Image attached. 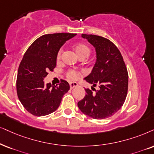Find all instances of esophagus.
Here are the masks:
<instances>
[{
	"label": "esophagus",
	"mask_w": 154,
	"mask_h": 154,
	"mask_svg": "<svg viewBox=\"0 0 154 154\" xmlns=\"http://www.w3.org/2000/svg\"><path fill=\"white\" fill-rule=\"evenodd\" d=\"M69 86H70V89H73L74 87H76L78 86V84L77 82H69Z\"/></svg>",
	"instance_id": "1"
}]
</instances>
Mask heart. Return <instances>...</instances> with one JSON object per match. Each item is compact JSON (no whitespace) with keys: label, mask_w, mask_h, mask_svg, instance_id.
<instances>
[{"label":"heart","mask_w":154,"mask_h":154,"mask_svg":"<svg viewBox=\"0 0 154 154\" xmlns=\"http://www.w3.org/2000/svg\"><path fill=\"white\" fill-rule=\"evenodd\" d=\"M75 51L77 54H78L79 57H87L90 53V48H89L87 45L84 43H78L77 44L75 47ZM63 52V49L60 48L57 54V60H60ZM66 77L70 80H75L78 78L79 72L77 71L74 70V69H69L66 72Z\"/></svg>","instance_id":"obj_1"}]
</instances>
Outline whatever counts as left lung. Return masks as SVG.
<instances>
[{
	"mask_svg": "<svg viewBox=\"0 0 154 154\" xmlns=\"http://www.w3.org/2000/svg\"><path fill=\"white\" fill-rule=\"evenodd\" d=\"M95 48L97 61L90 75L85 77L91 87L77 103L81 112L95 119L110 117L123 106L128 91L129 75L123 57L115 45L108 39L95 35L82 34Z\"/></svg>",
	"mask_w": 154,
	"mask_h": 154,
	"instance_id": "8db88e82",
	"label": "left lung"
}]
</instances>
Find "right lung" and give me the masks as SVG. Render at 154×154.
Instances as JSON below:
<instances>
[{
	"instance_id": "right-lung-1",
	"label": "right lung",
	"mask_w": 154,
	"mask_h": 154,
	"mask_svg": "<svg viewBox=\"0 0 154 154\" xmlns=\"http://www.w3.org/2000/svg\"><path fill=\"white\" fill-rule=\"evenodd\" d=\"M76 35L74 33L46 34L38 38L25 52L17 71V94L24 108L37 116L57 110L63 95L69 89L67 81L61 79L52 87L44 83L48 72L56 67L57 54L62 45Z\"/></svg>"
}]
</instances>
